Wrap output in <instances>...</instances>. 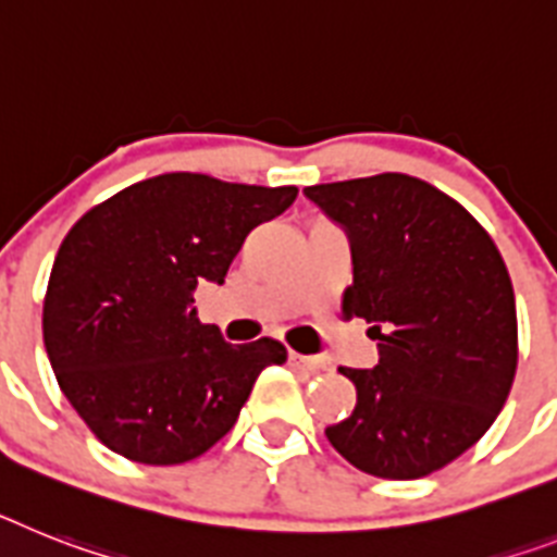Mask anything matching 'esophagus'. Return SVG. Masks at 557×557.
<instances>
[{
	"instance_id": "1",
	"label": "esophagus",
	"mask_w": 557,
	"mask_h": 557,
	"mask_svg": "<svg viewBox=\"0 0 557 557\" xmlns=\"http://www.w3.org/2000/svg\"><path fill=\"white\" fill-rule=\"evenodd\" d=\"M288 362H292L294 368H302V371H311V373L322 368V359L302 357V354H297V350H288Z\"/></svg>"
}]
</instances>
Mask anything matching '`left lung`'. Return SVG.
<instances>
[{
  "label": "left lung",
  "mask_w": 557,
  "mask_h": 557,
  "mask_svg": "<svg viewBox=\"0 0 557 557\" xmlns=\"http://www.w3.org/2000/svg\"><path fill=\"white\" fill-rule=\"evenodd\" d=\"M348 232L354 283L343 314L371 322V371L339 368L357 408L325 428L362 473L422 479L479 442L518 368L512 280L473 214L428 181L382 172L308 186Z\"/></svg>",
  "instance_id": "1"
}]
</instances>
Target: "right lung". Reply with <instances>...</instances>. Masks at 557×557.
I'll list each match as a JSON object with an SVG mask.
<instances>
[{
	"mask_svg": "<svg viewBox=\"0 0 557 557\" xmlns=\"http://www.w3.org/2000/svg\"><path fill=\"white\" fill-rule=\"evenodd\" d=\"M297 186L166 172L82 214L50 271L41 331L67 401L101 445L138 465H184L235 428L255 380L286 362L277 339L223 343L191 308L223 283L255 226Z\"/></svg>",
	"mask_w": 557,
	"mask_h": 557,
	"instance_id": "obj_1",
	"label": "right lung"
}]
</instances>
